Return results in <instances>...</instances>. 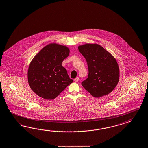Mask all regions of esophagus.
I'll use <instances>...</instances> for the list:
<instances>
[{"label": "esophagus", "mask_w": 148, "mask_h": 148, "mask_svg": "<svg viewBox=\"0 0 148 148\" xmlns=\"http://www.w3.org/2000/svg\"><path fill=\"white\" fill-rule=\"evenodd\" d=\"M79 81V78L77 77H76L75 79H74V81L75 82H77Z\"/></svg>", "instance_id": "1"}]
</instances>
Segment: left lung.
Returning a JSON list of instances; mask_svg holds the SVG:
<instances>
[{"mask_svg":"<svg viewBox=\"0 0 148 148\" xmlns=\"http://www.w3.org/2000/svg\"><path fill=\"white\" fill-rule=\"evenodd\" d=\"M79 51L86 58L89 74L82 86L92 96L99 98L107 95L117 85L119 69L115 57L96 43L79 46Z\"/></svg>","mask_w":148,"mask_h":148,"instance_id":"1","label":"left lung"}]
</instances>
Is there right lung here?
<instances>
[{
	"label": "right lung",
	"mask_w": 148,
	"mask_h": 148,
	"mask_svg": "<svg viewBox=\"0 0 148 148\" xmlns=\"http://www.w3.org/2000/svg\"><path fill=\"white\" fill-rule=\"evenodd\" d=\"M69 54L67 47L52 43L34 56L27 71L29 84L33 92L42 98L52 100L73 82L62 65Z\"/></svg>",
	"instance_id": "right-lung-1"
}]
</instances>
